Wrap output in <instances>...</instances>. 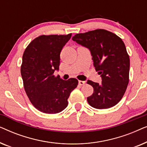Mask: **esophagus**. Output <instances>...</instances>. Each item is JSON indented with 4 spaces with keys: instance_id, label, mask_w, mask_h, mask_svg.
Instances as JSON below:
<instances>
[{
    "instance_id": "1",
    "label": "esophagus",
    "mask_w": 147,
    "mask_h": 147,
    "mask_svg": "<svg viewBox=\"0 0 147 147\" xmlns=\"http://www.w3.org/2000/svg\"><path fill=\"white\" fill-rule=\"evenodd\" d=\"M79 84L80 86H84V85H85V84H86V82L85 81H81V80H80V81H79Z\"/></svg>"
}]
</instances>
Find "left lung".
I'll return each mask as SVG.
<instances>
[{
  "mask_svg": "<svg viewBox=\"0 0 147 147\" xmlns=\"http://www.w3.org/2000/svg\"><path fill=\"white\" fill-rule=\"evenodd\" d=\"M72 39L89 49L96 71L102 77L100 84L88 80L94 88V93L87 98L88 104L97 109L115 106L123 97L129 82L130 59L123 41L105 29L76 34Z\"/></svg>",
  "mask_w": 147,
  "mask_h": 147,
  "instance_id": "left-lung-1",
  "label": "left lung"
}]
</instances>
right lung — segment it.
<instances>
[{
    "instance_id": "obj_1",
    "label": "right lung",
    "mask_w": 147,
    "mask_h": 147,
    "mask_svg": "<svg viewBox=\"0 0 147 147\" xmlns=\"http://www.w3.org/2000/svg\"><path fill=\"white\" fill-rule=\"evenodd\" d=\"M71 37L68 35H41L33 39L24 51L21 73L25 92L36 109L46 114L61 112L68 105L70 93L78 80L55 77L60 53Z\"/></svg>"
}]
</instances>
